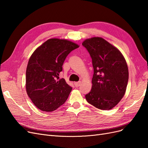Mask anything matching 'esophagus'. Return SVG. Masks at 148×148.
Returning a JSON list of instances; mask_svg holds the SVG:
<instances>
[{"instance_id":"obj_1","label":"esophagus","mask_w":148,"mask_h":148,"mask_svg":"<svg viewBox=\"0 0 148 148\" xmlns=\"http://www.w3.org/2000/svg\"><path fill=\"white\" fill-rule=\"evenodd\" d=\"M74 84H75V87H78V86H79V85L81 84V82H75V83H74Z\"/></svg>"}]
</instances>
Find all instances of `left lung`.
I'll return each instance as SVG.
<instances>
[{
    "instance_id": "left-lung-1",
    "label": "left lung",
    "mask_w": 148,
    "mask_h": 148,
    "mask_svg": "<svg viewBox=\"0 0 148 148\" xmlns=\"http://www.w3.org/2000/svg\"><path fill=\"white\" fill-rule=\"evenodd\" d=\"M82 45L92 59V88L86 95L89 104L101 110H110L120 101L126 91L128 69L122 53L102 38L84 41Z\"/></svg>"
}]
</instances>
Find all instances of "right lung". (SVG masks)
<instances>
[{"label": "right lung", "instance_id": "add662e5", "mask_svg": "<svg viewBox=\"0 0 148 148\" xmlns=\"http://www.w3.org/2000/svg\"><path fill=\"white\" fill-rule=\"evenodd\" d=\"M79 47L66 39H49L30 57L26 71V89L38 108L52 112L64 104L72 88L59 79L66 56Z\"/></svg>", "mask_w": 148, "mask_h": 148}]
</instances>
